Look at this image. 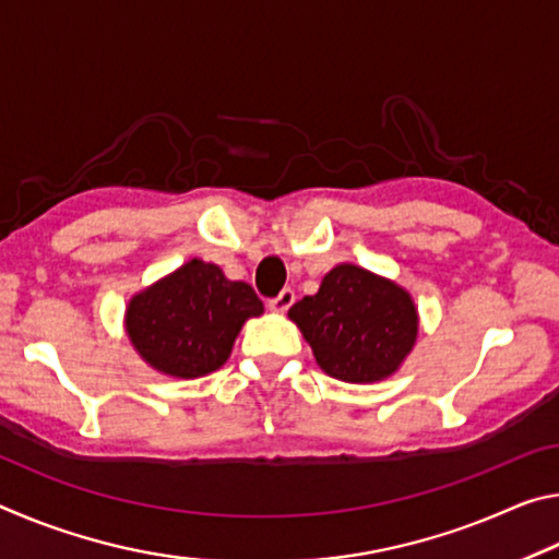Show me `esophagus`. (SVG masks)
<instances>
[{
  "instance_id": "1",
  "label": "esophagus",
  "mask_w": 559,
  "mask_h": 559,
  "mask_svg": "<svg viewBox=\"0 0 559 559\" xmlns=\"http://www.w3.org/2000/svg\"><path fill=\"white\" fill-rule=\"evenodd\" d=\"M293 302H296V290L283 288L281 296L269 300V310H273V313H286V310L293 306Z\"/></svg>"
}]
</instances>
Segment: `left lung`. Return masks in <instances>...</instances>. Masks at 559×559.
<instances>
[{"label":"left lung","instance_id":"left-lung-1","mask_svg":"<svg viewBox=\"0 0 559 559\" xmlns=\"http://www.w3.org/2000/svg\"><path fill=\"white\" fill-rule=\"evenodd\" d=\"M320 370L349 384L392 377L419 337V310L400 283L357 263L330 269L316 296L288 310Z\"/></svg>","mask_w":559,"mask_h":559}]
</instances>
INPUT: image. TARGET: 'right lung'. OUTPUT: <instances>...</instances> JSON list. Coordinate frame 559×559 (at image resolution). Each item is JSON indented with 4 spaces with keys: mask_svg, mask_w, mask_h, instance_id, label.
Segmentation results:
<instances>
[{
    "mask_svg": "<svg viewBox=\"0 0 559 559\" xmlns=\"http://www.w3.org/2000/svg\"><path fill=\"white\" fill-rule=\"evenodd\" d=\"M263 302L216 263L192 259L128 300L122 328L145 365L177 380H197L229 359L249 318Z\"/></svg>",
    "mask_w": 559,
    "mask_h": 559,
    "instance_id": "right-lung-1",
    "label": "right lung"
}]
</instances>
